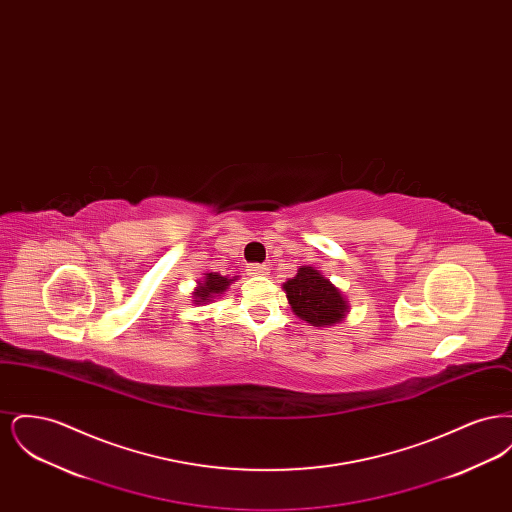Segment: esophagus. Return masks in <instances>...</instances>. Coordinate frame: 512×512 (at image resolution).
Here are the masks:
<instances>
[{
    "mask_svg": "<svg viewBox=\"0 0 512 512\" xmlns=\"http://www.w3.org/2000/svg\"><path fill=\"white\" fill-rule=\"evenodd\" d=\"M267 265H259V263H253L247 267V274L249 276H265L267 274Z\"/></svg>",
    "mask_w": 512,
    "mask_h": 512,
    "instance_id": "1",
    "label": "esophagus"
}]
</instances>
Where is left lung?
<instances>
[{"label": "left lung", "mask_w": 512, "mask_h": 512, "mask_svg": "<svg viewBox=\"0 0 512 512\" xmlns=\"http://www.w3.org/2000/svg\"><path fill=\"white\" fill-rule=\"evenodd\" d=\"M282 288L293 313L311 326H334L349 313L345 297L317 268H299Z\"/></svg>", "instance_id": "obj_1"}]
</instances>
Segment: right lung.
Here are the masks:
<instances>
[{
  "label": "right lung",
  "mask_w": 512,
  "mask_h": 512,
  "mask_svg": "<svg viewBox=\"0 0 512 512\" xmlns=\"http://www.w3.org/2000/svg\"><path fill=\"white\" fill-rule=\"evenodd\" d=\"M234 280H238V278L236 276L226 278V276H220L219 272H207L192 295L195 305L211 303L215 297H219L220 293L226 292Z\"/></svg>",
  "instance_id": "1"
}]
</instances>
